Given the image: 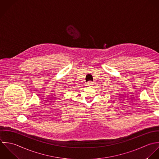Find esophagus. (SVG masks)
Returning <instances> with one entry per match:
<instances>
[{"label":"esophagus","mask_w":159,"mask_h":159,"mask_svg":"<svg viewBox=\"0 0 159 159\" xmlns=\"http://www.w3.org/2000/svg\"><path fill=\"white\" fill-rule=\"evenodd\" d=\"M87 86H91L93 85V82L92 81H89L87 82Z\"/></svg>","instance_id":"1"}]
</instances>
